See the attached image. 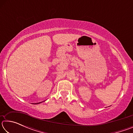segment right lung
I'll list each match as a JSON object with an SVG mask.
<instances>
[{
	"mask_svg": "<svg viewBox=\"0 0 133 133\" xmlns=\"http://www.w3.org/2000/svg\"><path fill=\"white\" fill-rule=\"evenodd\" d=\"M39 103H37V104H39Z\"/></svg>",
	"mask_w": 133,
	"mask_h": 133,
	"instance_id": "right-lung-1",
	"label": "right lung"
}]
</instances>
